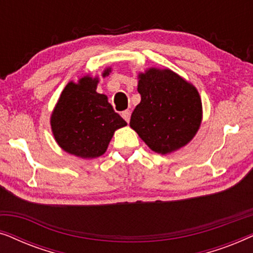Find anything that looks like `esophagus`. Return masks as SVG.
I'll return each mask as SVG.
<instances>
[{"mask_svg":"<svg viewBox=\"0 0 253 253\" xmlns=\"http://www.w3.org/2000/svg\"><path fill=\"white\" fill-rule=\"evenodd\" d=\"M130 116H131V112L129 109H126V110H124V112H122V117L126 121V122H129V121H130Z\"/></svg>","mask_w":253,"mask_h":253,"instance_id":"esophagus-1","label":"esophagus"}]
</instances>
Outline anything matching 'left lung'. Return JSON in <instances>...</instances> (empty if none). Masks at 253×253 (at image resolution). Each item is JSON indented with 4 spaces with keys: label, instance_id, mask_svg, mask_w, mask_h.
Masks as SVG:
<instances>
[{
    "label": "left lung",
    "instance_id": "obj_1",
    "mask_svg": "<svg viewBox=\"0 0 253 253\" xmlns=\"http://www.w3.org/2000/svg\"><path fill=\"white\" fill-rule=\"evenodd\" d=\"M140 103L130 126L157 153L178 150L192 139L202 122V100L195 86L171 70L150 69L139 75Z\"/></svg>",
    "mask_w": 253,
    "mask_h": 253
}]
</instances>
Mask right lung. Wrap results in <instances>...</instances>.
I'll return each mask as SVG.
<instances>
[{"mask_svg":"<svg viewBox=\"0 0 253 253\" xmlns=\"http://www.w3.org/2000/svg\"><path fill=\"white\" fill-rule=\"evenodd\" d=\"M110 69L103 72L109 75ZM98 78L69 83L51 114L50 124L57 144L81 158H98L105 153L116 129L126 122L115 113L105 94L96 92Z\"/></svg>","mask_w":253,"mask_h":253,"instance_id":"right-lung-1","label":"right lung"}]
</instances>
